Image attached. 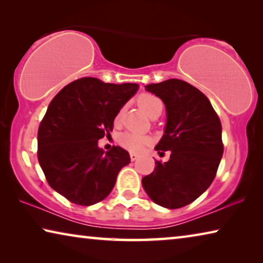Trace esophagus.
<instances>
[{"mask_svg":"<svg viewBox=\"0 0 263 263\" xmlns=\"http://www.w3.org/2000/svg\"><path fill=\"white\" fill-rule=\"evenodd\" d=\"M130 158H131V160H132V161H136V160L138 159V158H139V155H138L137 153H130Z\"/></svg>","mask_w":263,"mask_h":263,"instance_id":"obj_1","label":"esophagus"}]
</instances>
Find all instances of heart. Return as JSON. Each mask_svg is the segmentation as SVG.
Listing matches in <instances>:
<instances>
[{
  "instance_id": "1",
  "label": "heart",
  "mask_w": 263,
  "mask_h": 263,
  "mask_svg": "<svg viewBox=\"0 0 263 263\" xmlns=\"http://www.w3.org/2000/svg\"><path fill=\"white\" fill-rule=\"evenodd\" d=\"M138 104L140 105V108L147 114L149 117H153L154 115L161 114L163 104L162 101L159 99L158 96L153 94H148V92H145V94H141L138 97ZM121 112L116 116V121H119L121 118ZM119 144H121L122 147H124L130 152H139L142 148L145 147L146 145L149 142L148 137L139 135V133L135 132H125L123 135L119 136Z\"/></svg>"
}]
</instances>
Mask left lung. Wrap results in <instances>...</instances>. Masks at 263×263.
Here are the masks:
<instances>
[{
	"mask_svg": "<svg viewBox=\"0 0 263 263\" xmlns=\"http://www.w3.org/2000/svg\"><path fill=\"white\" fill-rule=\"evenodd\" d=\"M166 105L164 135L155 149L171 151L167 162L142 177V186L158 205L179 209L193 203L213 179L224 152L221 124L208 97L190 83L169 79L146 86Z\"/></svg>",
	"mask_w": 263,
	"mask_h": 263,
	"instance_id": "1",
	"label": "left lung"
}]
</instances>
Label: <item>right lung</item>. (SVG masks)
<instances>
[{"instance_id": "add662e5", "label": "right lung", "mask_w": 263, "mask_h": 263, "mask_svg": "<svg viewBox=\"0 0 263 263\" xmlns=\"http://www.w3.org/2000/svg\"><path fill=\"white\" fill-rule=\"evenodd\" d=\"M138 87L81 78L51 101L38 130V161L47 183L68 201L84 206L103 201L130 163L125 149L112 146L104 152L97 141L110 136L116 116Z\"/></svg>"}]
</instances>
